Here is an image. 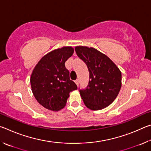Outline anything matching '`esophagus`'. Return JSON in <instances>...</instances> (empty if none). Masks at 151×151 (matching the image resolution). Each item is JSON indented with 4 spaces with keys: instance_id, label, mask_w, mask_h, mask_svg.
Wrapping results in <instances>:
<instances>
[{
    "instance_id": "obj_1",
    "label": "esophagus",
    "mask_w": 151,
    "mask_h": 151,
    "mask_svg": "<svg viewBox=\"0 0 151 151\" xmlns=\"http://www.w3.org/2000/svg\"><path fill=\"white\" fill-rule=\"evenodd\" d=\"M75 83H76V85L78 86V85H79V80H78V79H76V80L75 81Z\"/></svg>"
}]
</instances>
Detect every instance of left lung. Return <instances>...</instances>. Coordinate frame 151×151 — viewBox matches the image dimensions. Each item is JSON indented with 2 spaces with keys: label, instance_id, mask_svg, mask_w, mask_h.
I'll list each match as a JSON object with an SVG mask.
<instances>
[{
  "label": "left lung",
  "instance_id": "obj_1",
  "mask_svg": "<svg viewBox=\"0 0 151 151\" xmlns=\"http://www.w3.org/2000/svg\"><path fill=\"white\" fill-rule=\"evenodd\" d=\"M75 51L89 71L88 86L79 90L84 103L93 111L104 109L114 101L121 90V70L106 55L95 48L78 46Z\"/></svg>",
  "mask_w": 151,
  "mask_h": 151
}]
</instances>
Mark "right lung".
Listing matches in <instances>:
<instances>
[{
    "mask_svg": "<svg viewBox=\"0 0 151 151\" xmlns=\"http://www.w3.org/2000/svg\"><path fill=\"white\" fill-rule=\"evenodd\" d=\"M73 52L71 47L57 48L45 55L35 66L30 85L35 99L45 108L53 111L62 109L69 93L77 89L65 67V62Z\"/></svg>",
    "mask_w": 151,
    "mask_h": 151,
    "instance_id": "obj_1",
    "label": "right lung"
}]
</instances>
